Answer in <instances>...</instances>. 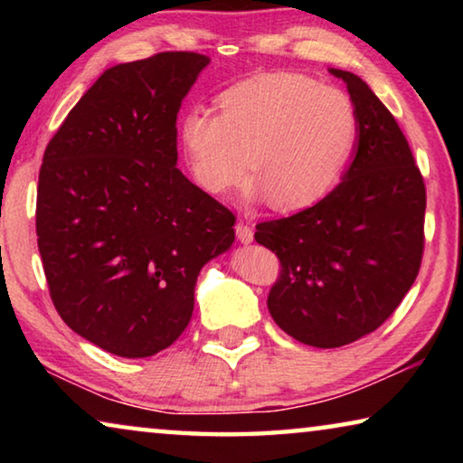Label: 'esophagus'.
Here are the masks:
<instances>
[{
    "instance_id": "1",
    "label": "esophagus",
    "mask_w": 463,
    "mask_h": 463,
    "mask_svg": "<svg viewBox=\"0 0 463 463\" xmlns=\"http://www.w3.org/2000/svg\"><path fill=\"white\" fill-rule=\"evenodd\" d=\"M234 231H237V239L242 242V245H249V242H253V229L247 226L245 222H237Z\"/></svg>"
}]
</instances>
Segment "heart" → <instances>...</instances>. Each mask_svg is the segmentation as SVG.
I'll return each mask as SVG.
<instances>
[{
	"label": "heart",
	"instance_id": "heart-1",
	"mask_svg": "<svg viewBox=\"0 0 463 463\" xmlns=\"http://www.w3.org/2000/svg\"><path fill=\"white\" fill-rule=\"evenodd\" d=\"M216 104L218 116L194 108L177 124L185 167L213 195L234 190L250 167L249 200L308 208L333 190L354 151V101L307 75L253 77L222 91Z\"/></svg>",
	"mask_w": 463,
	"mask_h": 463
}]
</instances>
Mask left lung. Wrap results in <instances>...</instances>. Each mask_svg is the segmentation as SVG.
<instances>
[{"label":"left lung","instance_id":"1","mask_svg":"<svg viewBox=\"0 0 463 463\" xmlns=\"http://www.w3.org/2000/svg\"><path fill=\"white\" fill-rule=\"evenodd\" d=\"M345 81L357 112L355 155L341 184L294 216L257 224L279 257L271 318L296 341L343 347L375 331L417 279L427 194L394 116L362 77Z\"/></svg>","mask_w":463,"mask_h":463}]
</instances>
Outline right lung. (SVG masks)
Segmentation results:
<instances>
[{
  "label": "right lung",
  "instance_id": "right-lung-1",
  "mask_svg": "<svg viewBox=\"0 0 463 463\" xmlns=\"http://www.w3.org/2000/svg\"><path fill=\"white\" fill-rule=\"evenodd\" d=\"M210 57L159 52L106 69L44 151L36 234L52 304L108 354L167 349L234 216L177 169V114Z\"/></svg>",
  "mask_w": 463,
  "mask_h": 463
}]
</instances>
